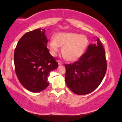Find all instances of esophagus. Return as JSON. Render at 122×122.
I'll return each instance as SVG.
<instances>
[{
	"label": "esophagus",
	"instance_id": "34e87169",
	"mask_svg": "<svg viewBox=\"0 0 122 122\" xmlns=\"http://www.w3.org/2000/svg\"><path fill=\"white\" fill-rule=\"evenodd\" d=\"M58 62L59 65H62V64H63V62H62L61 61H60V60L58 61Z\"/></svg>",
	"mask_w": 122,
	"mask_h": 122
}]
</instances>
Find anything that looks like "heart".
<instances>
[{
    "label": "heart",
    "instance_id": "b5f03b06",
    "mask_svg": "<svg viewBox=\"0 0 122 122\" xmlns=\"http://www.w3.org/2000/svg\"><path fill=\"white\" fill-rule=\"evenodd\" d=\"M88 45V39L84 35L77 33L60 32L55 34L54 40L47 44L50 54L55 56L57 55L60 46L65 57L70 61H75L79 58L84 52Z\"/></svg>",
    "mask_w": 122,
    "mask_h": 122
}]
</instances>
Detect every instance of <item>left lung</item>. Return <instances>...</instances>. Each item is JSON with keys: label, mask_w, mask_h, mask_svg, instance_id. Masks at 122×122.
Here are the masks:
<instances>
[{"label": "left lung", "mask_w": 122, "mask_h": 122, "mask_svg": "<svg viewBox=\"0 0 122 122\" xmlns=\"http://www.w3.org/2000/svg\"><path fill=\"white\" fill-rule=\"evenodd\" d=\"M66 83L75 94L84 95L96 89L107 70L105 51L99 38L72 64H66Z\"/></svg>", "instance_id": "8db88e82"}]
</instances>
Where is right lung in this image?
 <instances>
[{
  "instance_id": "right-lung-1",
  "label": "right lung",
  "mask_w": 122,
  "mask_h": 122,
  "mask_svg": "<svg viewBox=\"0 0 122 122\" xmlns=\"http://www.w3.org/2000/svg\"><path fill=\"white\" fill-rule=\"evenodd\" d=\"M44 29L28 32L22 36L14 53L16 74L23 87L34 93L47 88V78L58 64L46 47Z\"/></svg>"
}]
</instances>
